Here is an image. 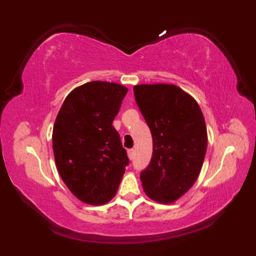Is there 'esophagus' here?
<instances>
[{
    "label": "esophagus",
    "instance_id": "obj_1",
    "mask_svg": "<svg viewBox=\"0 0 256 256\" xmlns=\"http://www.w3.org/2000/svg\"><path fill=\"white\" fill-rule=\"evenodd\" d=\"M128 156L130 160H133L134 156H136V151H134V149H128Z\"/></svg>",
    "mask_w": 256,
    "mask_h": 256
}]
</instances>
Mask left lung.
I'll return each instance as SVG.
<instances>
[{
    "label": "left lung",
    "mask_w": 256,
    "mask_h": 256,
    "mask_svg": "<svg viewBox=\"0 0 256 256\" xmlns=\"http://www.w3.org/2000/svg\"><path fill=\"white\" fill-rule=\"evenodd\" d=\"M134 97L152 134L150 164L140 178L146 196L172 203L192 188L200 174L208 146L200 106L177 86H134Z\"/></svg>",
    "instance_id": "8db88e82"
}]
</instances>
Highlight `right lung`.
<instances>
[{
  "label": "right lung",
  "instance_id": "add662e5",
  "mask_svg": "<svg viewBox=\"0 0 256 256\" xmlns=\"http://www.w3.org/2000/svg\"><path fill=\"white\" fill-rule=\"evenodd\" d=\"M126 92L114 82H88L68 94L56 116V167L68 190L88 204H105L115 196L130 162L112 125Z\"/></svg>",
  "mask_w": 256,
  "mask_h": 256
}]
</instances>
